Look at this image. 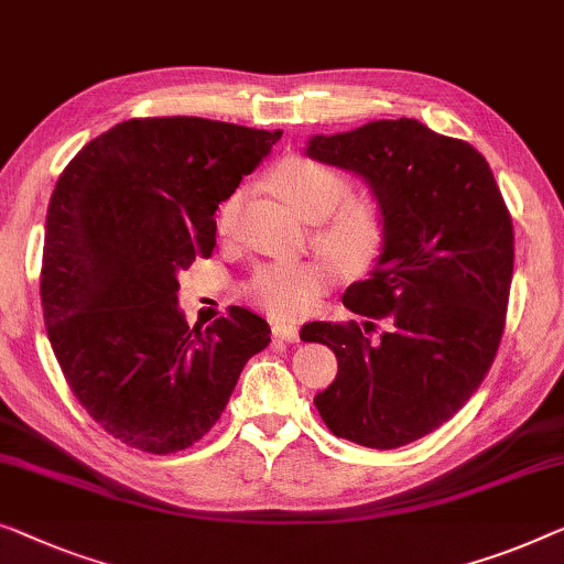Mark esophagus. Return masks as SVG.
Segmentation results:
<instances>
[{
  "label": "esophagus",
  "instance_id": "obj_1",
  "mask_svg": "<svg viewBox=\"0 0 564 564\" xmlns=\"http://www.w3.org/2000/svg\"><path fill=\"white\" fill-rule=\"evenodd\" d=\"M273 336H275V339L296 344L299 341V329L293 324H273Z\"/></svg>",
  "mask_w": 564,
  "mask_h": 564
}]
</instances>
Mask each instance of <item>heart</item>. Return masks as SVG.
<instances>
[{"instance_id": "1", "label": "heart", "mask_w": 564, "mask_h": 564, "mask_svg": "<svg viewBox=\"0 0 564 564\" xmlns=\"http://www.w3.org/2000/svg\"><path fill=\"white\" fill-rule=\"evenodd\" d=\"M271 182L279 195L306 220H332L318 230L316 240L334 260L347 268H365L380 256L384 225L380 213L367 202H347L349 184L339 172L308 156H289L275 166ZM240 205L235 192L220 205L217 230L228 232ZM329 283V271L318 263H273L260 268L248 285L250 299L279 318H296L316 304Z\"/></svg>"}]
</instances>
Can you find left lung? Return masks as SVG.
Listing matches in <instances>:
<instances>
[{
  "mask_svg": "<svg viewBox=\"0 0 564 564\" xmlns=\"http://www.w3.org/2000/svg\"><path fill=\"white\" fill-rule=\"evenodd\" d=\"M306 156L372 192L384 242L375 271L341 304L390 322L377 339L355 322L301 329L339 365L314 405L336 438L400 448L456 415L489 372L514 268L511 217L489 162L415 119L316 133Z\"/></svg>",
  "mask_w": 564,
  "mask_h": 564,
  "instance_id": "1",
  "label": "left lung"
}]
</instances>
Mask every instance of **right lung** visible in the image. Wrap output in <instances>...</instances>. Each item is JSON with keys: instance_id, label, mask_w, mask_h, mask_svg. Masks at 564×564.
I'll return each instance as SVG.
<instances>
[{"instance_id": "right-lung-1", "label": "right lung", "mask_w": 564, "mask_h": 564, "mask_svg": "<svg viewBox=\"0 0 564 564\" xmlns=\"http://www.w3.org/2000/svg\"><path fill=\"white\" fill-rule=\"evenodd\" d=\"M281 133L131 119L83 147L55 184L40 275L50 344L88 415L131 448H189L271 341L242 306L189 326L176 291L192 260L213 253L215 209Z\"/></svg>"}]
</instances>
